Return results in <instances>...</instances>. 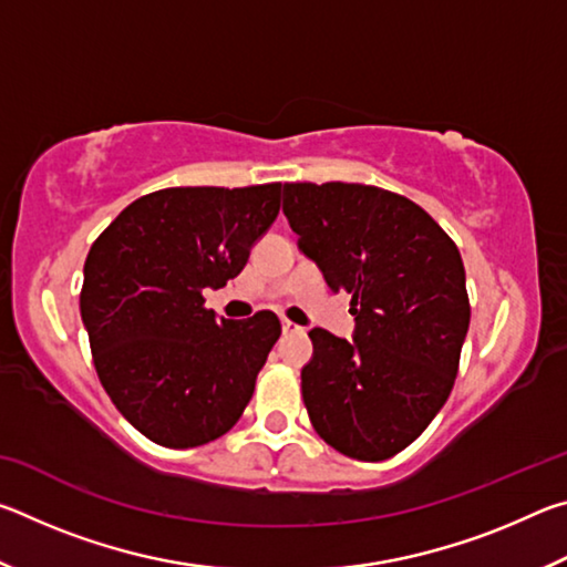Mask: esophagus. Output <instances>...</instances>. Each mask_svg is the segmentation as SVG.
<instances>
[{"instance_id": "obj_1", "label": "esophagus", "mask_w": 567, "mask_h": 567, "mask_svg": "<svg viewBox=\"0 0 567 567\" xmlns=\"http://www.w3.org/2000/svg\"><path fill=\"white\" fill-rule=\"evenodd\" d=\"M302 328L300 324H295V322H290V320H282V332L285 334H292V332H300Z\"/></svg>"}]
</instances>
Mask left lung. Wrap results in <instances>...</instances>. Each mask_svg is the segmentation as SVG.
Instances as JSON below:
<instances>
[{
	"label": "left lung",
	"instance_id": "1",
	"mask_svg": "<svg viewBox=\"0 0 567 567\" xmlns=\"http://www.w3.org/2000/svg\"><path fill=\"white\" fill-rule=\"evenodd\" d=\"M300 249L348 292L354 340L315 328L302 368L310 422L338 453L378 463L405 450L455 385L470 300L457 245L398 192L285 182Z\"/></svg>",
	"mask_w": 567,
	"mask_h": 567
}]
</instances>
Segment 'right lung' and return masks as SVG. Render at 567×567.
I'll use <instances>...</instances> for the list:
<instances>
[{"label":"right lung","mask_w":567,"mask_h":567,"mask_svg":"<svg viewBox=\"0 0 567 567\" xmlns=\"http://www.w3.org/2000/svg\"><path fill=\"white\" fill-rule=\"evenodd\" d=\"M280 182L167 187L134 199L94 239L80 292L97 378L152 443L197 447L233 430L282 332L270 310L215 318L225 287L280 213Z\"/></svg>","instance_id":"obj_1"}]
</instances>
